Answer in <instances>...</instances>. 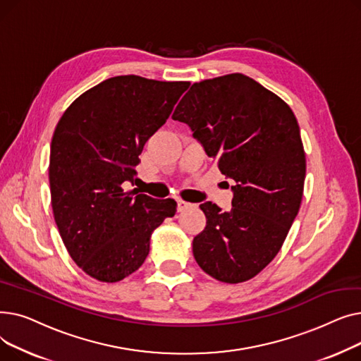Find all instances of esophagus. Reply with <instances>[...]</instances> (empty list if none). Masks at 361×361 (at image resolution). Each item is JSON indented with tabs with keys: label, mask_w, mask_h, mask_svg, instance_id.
Returning <instances> with one entry per match:
<instances>
[{
	"label": "esophagus",
	"mask_w": 361,
	"mask_h": 361,
	"mask_svg": "<svg viewBox=\"0 0 361 361\" xmlns=\"http://www.w3.org/2000/svg\"><path fill=\"white\" fill-rule=\"evenodd\" d=\"M192 204L188 203V202H184V200H177V209H178V212H183V211H185L187 207H190Z\"/></svg>",
	"instance_id": "1"
}]
</instances>
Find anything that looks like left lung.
<instances>
[{"mask_svg":"<svg viewBox=\"0 0 361 361\" xmlns=\"http://www.w3.org/2000/svg\"><path fill=\"white\" fill-rule=\"evenodd\" d=\"M173 120L190 126L235 183L228 212L200 204L206 226L193 240L195 259L221 282L249 281L278 255L301 204L306 154L294 112L249 75L233 73L193 83Z\"/></svg>","mask_w":361,"mask_h":361,"instance_id":"left-lung-1","label":"left lung"}]
</instances>
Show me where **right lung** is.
I'll return each mask as SVG.
<instances>
[{
  "label": "right lung",
  "instance_id": "1",
  "mask_svg": "<svg viewBox=\"0 0 361 361\" xmlns=\"http://www.w3.org/2000/svg\"><path fill=\"white\" fill-rule=\"evenodd\" d=\"M188 86L117 75L82 93L56 124L49 155L54 219L89 276L112 283L136 272L152 233L176 215L174 199L126 192L124 183L135 180L145 143Z\"/></svg>",
  "mask_w": 361,
  "mask_h": 361
}]
</instances>
